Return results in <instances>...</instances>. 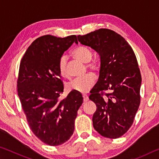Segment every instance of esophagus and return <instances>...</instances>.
Wrapping results in <instances>:
<instances>
[{
	"label": "esophagus",
	"instance_id": "obj_1",
	"mask_svg": "<svg viewBox=\"0 0 159 159\" xmlns=\"http://www.w3.org/2000/svg\"><path fill=\"white\" fill-rule=\"evenodd\" d=\"M83 100H84V102H87V101H88V99H89V98H88V96L87 95H85V94L83 95Z\"/></svg>",
	"mask_w": 159,
	"mask_h": 159
}]
</instances>
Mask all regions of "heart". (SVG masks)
Instances as JSON below:
<instances>
[{
    "label": "heart",
    "mask_w": 159,
    "mask_h": 159,
    "mask_svg": "<svg viewBox=\"0 0 159 159\" xmlns=\"http://www.w3.org/2000/svg\"><path fill=\"white\" fill-rule=\"evenodd\" d=\"M72 55L83 63H88L93 57L92 52L88 48L79 46L75 49ZM67 57L65 55L61 56L59 61V71L61 77L69 79L70 75L66 67ZM88 67L94 70L98 69V65L96 63L88 64ZM95 82V76L93 73L85 74L82 76L78 77L69 83L68 87L70 90L76 91L79 93H86L90 90Z\"/></svg>",
    "instance_id": "obj_1"
}]
</instances>
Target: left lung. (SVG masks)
Segmentation results:
<instances>
[{"mask_svg":"<svg viewBox=\"0 0 159 159\" xmlns=\"http://www.w3.org/2000/svg\"><path fill=\"white\" fill-rule=\"evenodd\" d=\"M77 37L100 57L99 79L89 96L97 106L93 127L103 137L118 138L130 128L140 104L142 77L136 56L124 38L110 29ZM105 90L110 93L104 94Z\"/></svg>","mask_w":159,"mask_h":159,"instance_id":"left-lung-1","label":"left lung"}]
</instances>
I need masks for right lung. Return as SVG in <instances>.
Here are the masks:
<instances>
[{
  "label": "right lung",
  "instance_id": "right-lung-1",
  "mask_svg": "<svg viewBox=\"0 0 159 159\" xmlns=\"http://www.w3.org/2000/svg\"><path fill=\"white\" fill-rule=\"evenodd\" d=\"M74 43H78L75 35H45L32 43L20 62L17 93L21 107L34 134L50 146L62 144L71 138L83 102L81 94L74 90L60 99L64 85L59 61Z\"/></svg>",
  "mask_w": 159,
  "mask_h": 159
}]
</instances>
